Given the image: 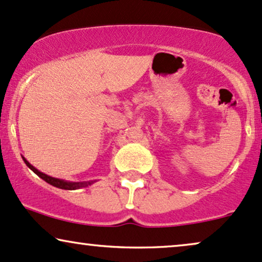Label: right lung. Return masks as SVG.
Returning a JSON list of instances; mask_svg holds the SVG:
<instances>
[{"mask_svg": "<svg viewBox=\"0 0 262 262\" xmlns=\"http://www.w3.org/2000/svg\"><path fill=\"white\" fill-rule=\"evenodd\" d=\"M23 160L25 161V164H27V165L30 167V169L34 171V172L36 173L38 177H41L42 180H45L47 183H50V185L57 187V188L72 190V189L80 188V187H86V186L91 185V183H90V182L89 183H87V182H67V181H63V180H59V179H54V177L48 176V175H46V173L41 172V171H38L37 169H35V167L32 166L31 164L29 163V161H27V159H24V158H23Z\"/></svg>", "mask_w": 262, "mask_h": 262, "instance_id": "right-lung-1", "label": "right lung"}]
</instances>
